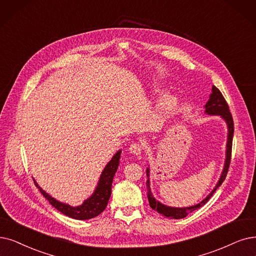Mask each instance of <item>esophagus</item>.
Returning <instances> with one entry per match:
<instances>
[{"mask_svg":"<svg viewBox=\"0 0 256 256\" xmlns=\"http://www.w3.org/2000/svg\"><path fill=\"white\" fill-rule=\"evenodd\" d=\"M142 150V144H136V142H134V144H131L130 147H129L130 153H131V154H134V156H140Z\"/></svg>","mask_w":256,"mask_h":256,"instance_id":"34e87169","label":"esophagus"}]
</instances>
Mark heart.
Wrapping results in <instances>:
<instances>
[{
	"instance_id": "obj_1",
	"label": "heart",
	"mask_w": 256,
	"mask_h": 256,
	"mask_svg": "<svg viewBox=\"0 0 256 256\" xmlns=\"http://www.w3.org/2000/svg\"><path fill=\"white\" fill-rule=\"evenodd\" d=\"M160 94V90L156 91V94ZM176 104H178V100L176 96H164L158 104V109L162 112V116H167V114H171L173 109L176 108Z\"/></svg>"
}]
</instances>
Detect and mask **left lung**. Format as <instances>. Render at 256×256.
<instances>
[{
  "label": "left lung",
  "mask_w": 256,
  "mask_h": 256,
  "mask_svg": "<svg viewBox=\"0 0 256 256\" xmlns=\"http://www.w3.org/2000/svg\"><path fill=\"white\" fill-rule=\"evenodd\" d=\"M205 112L207 114L210 116H220L224 122H226L227 127H228V138H227V148H226V160H224V169L220 174V178L216 184V188H214L206 198H204L200 202H198V205H194L191 207H184V208H176V207H169L164 205V204L156 200L154 198H153L151 190H150V180H149V168H147V189H148V200H149V205L150 207L158 211V213L162 214V216L169 218H174V220H180L186 218L189 213H191L194 210H198L200 207H202L205 204L210 200V198L213 196V193L216 192V190L222 185V182L224 180L227 176L228 169L230 166V160H231V152H232V138H233V132H234V125H233V118L230 114L229 106L227 104L226 100L222 96L220 91L216 87L212 86V94H210L209 100L205 105Z\"/></svg>",
  "instance_id": "8db88e82"
}]
</instances>
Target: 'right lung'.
I'll list each match as a JSON object with an SVG mask.
<instances>
[{
    "label": "right lung",
    "instance_id": "add662e5",
    "mask_svg": "<svg viewBox=\"0 0 256 256\" xmlns=\"http://www.w3.org/2000/svg\"><path fill=\"white\" fill-rule=\"evenodd\" d=\"M122 150H118L111 160L107 164L106 167L104 168L103 172H102L100 178L98 180V186L89 198H87L82 205L78 207H71L68 204L60 202L50 196L48 193H46L42 188H40L38 182L34 180L36 186L38 188L40 193L43 194V196L48 200V202L52 205L56 210L62 212L65 216L74 218V220H90L94 218L105 210L107 207L108 200L111 196V186L112 180H114V176L120 164V156Z\"/></svg>",
    "mask_w": 256,
    "mask_h": 256
}]
</instances>
